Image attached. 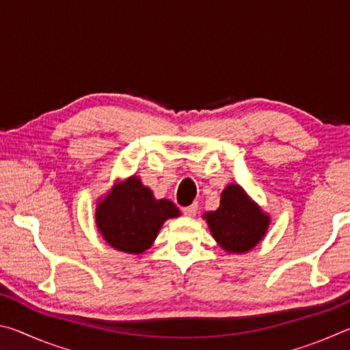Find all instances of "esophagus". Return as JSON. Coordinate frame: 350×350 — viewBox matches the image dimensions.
I'll use <instances>...</instances> for the list:
<instances>
[{
  "label": "esophagus",
  "mask_w": 350,
  "mask_h": 350,
  "mask_svg": "<svg viewBox=\"0 0 350 350\" xmlns=\"http://www.w3.org/2000/svg\"><path fill=\"white\" fill-rule=\"evenodd\" d=\"M182 211H183V215H185V216L193 217L194 215H196V211H198V202H194V204H191L189 206H185V208H182Z\"/></svg>",
  "instance_id": "1"
}]
</instances>
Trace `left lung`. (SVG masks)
Returning <instances> with one entry per match:
<instances>
[{
  "label": "left lung",
  "instance_id": "1",
  "mask_svg": "<svg viewBox=\"0 0 350 350\" xmlns=\"http://www.w3.org/2000/svg\"><path fill=\"white\" fill-rule=\"evenodd\" d=\"M213 238L228 253H247L267 233L270 217L236 183L224 189L216 211L204 215Z\"/></svg>",
  "mask_w": 350,
  "mask_h": 350
}]
</instances>
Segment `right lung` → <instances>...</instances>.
<instances>
[{
    "mask_svg": "<svg viewBox=\"0 0 350 350\" xmlns=\"http://www.w3.org/2000/svg\"><path fill=\"white\" fill-rule=\"evenodd\" d=\"M180 211L168 199H156L139 177L118 182L96 208L100 234L116 250L140 254L152 245L167 219Z\"/></svg>",
    "mask_w": 350,
    "mask_h": 350,
    "instance_id": "1",
    "label": "right lung"
}]
</instances>
